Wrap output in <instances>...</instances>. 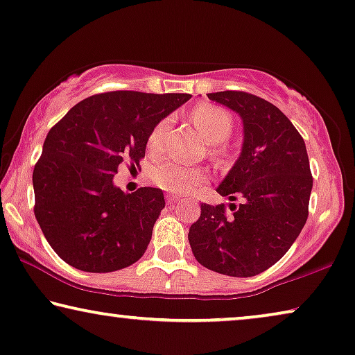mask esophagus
<instances>
[{
    "label": "esophagus",
    "mask_w": 355,
    "mask_h": 355,
    "mask_svg": "<svg viewBox=\"0 0 355 355\" xmlns=\"http://www.w3.org/2000/svg\"><path fill=\"white\" fill-rule=\"evenodd\" d=\"M180 201L178 196H173V194H167V204L172 206V204H177Z\"/></svg>",
    "instance_id": "34e87169"
}]
</instances>
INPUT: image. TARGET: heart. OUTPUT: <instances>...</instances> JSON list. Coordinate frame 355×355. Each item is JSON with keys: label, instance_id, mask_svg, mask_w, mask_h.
Instances as JSON below:
<instances>
[{"label": "heart", "instance_id": "1", "mask_svg": "<svg viewBox=\"0 0 355 355\" xmlns=\"http://www.w3.org/2000/svg\"><path fill=\"white\" fill-rule=\"evenodd\" d=\"M191 117L199 132L209 143H212L214 156H222V148L218 143L225 141L232 135L233 130V117L227 109L214 104H201L191 112ZM171 127L168 119H162L151 130L148 137V149L153 154H159L164 148L166 135ZM153 182L159 188L166 189L168 193L184 194L196 191L207 182V172L199 167H188L175 161H164L157 164L151 172Z\"/></svg>", "mask_w": 355, "mask_h": 355}]
</instances>
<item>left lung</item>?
I'll list each match as a JSON object with an SVG mask.
<instances>
[{
    "label": "left lung",
    "mask_w": 355,
    "mask_h": 355,
    "mask_svg": "<svg viewBox=\"0 0 355 355\" xmlns=\"http://www.w3.org/2000/svg\"><path fill=\"white\" fill-rule=\"evenodd\" d=\"M243 121L241 154L218 184L230 204H201L188 239L196 261L228 277H254L277 263L306 225L312 173L306 143L277 106L246 92L209 93Z\"/></svg>",
    "instance_id": "8db88e82"
}]
</instances>
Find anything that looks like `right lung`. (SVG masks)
<instances>
[{"instance_id": "right-lung-1", "label": "right lung", "mask_w": 355, "mask_h": 355, "mask_svg": "<svg viewBox=\"0 0 355 355\" xmlns=\"http://www.w3.org/2000/svg\"><path fill=\"white\" fill-rule=\"evenodd\" d=\"M187 93L109 92L76 104L49 130L33 168L35 217L54 252L83 272L132 266L146 251L166 206L162 189L128 194L114 184L119 166H139L157 122Z\"/></svg>"}]
</instances>
